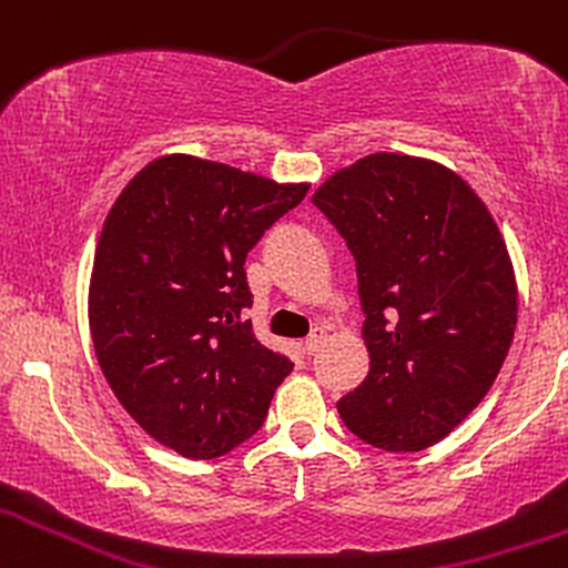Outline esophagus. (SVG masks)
Returning <instances> with one entry per match:
<instances>
[{
    "mask_svg": "<svg viewBox=\"0 0 568 568\" xmlns=\"http://www.w3.org/2000/svg\"><path fill=\"white\" fill-rule=\"evenodd\" d=\"M324 341H327V333H324V329H314V333L305 337V343H303L305 354H316L318 348H322Z\"/></svg>",
    "mask_w": 568,
    "mask_h": 568,
    "instance_id": "1",
    "label": "esophagus"
}]
</instances>
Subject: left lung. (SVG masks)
<instances>
[{
  "instance_id": "obj_1",
  "label": "left lung",
  "mask_w": 568,
  "mask_h": 568,
  "mask_svg": "<svg viewBox=\"0 0 568 568\" xmlns=\"http://www.w3.org/2000/svg\"><path fill=\"white\" fill-rule=\"evenodd\" d=\"M356 260L369 373L337 403L356 437L392 454L435 445L505 365L518 284L488 206L456 171L375 152L314 199Z\"/></svg>"
}]
</instances>
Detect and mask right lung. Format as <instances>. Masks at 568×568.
Wrapping results in <instances>:
<instances>
[{
  "instance_id": "add662e5",
  "label": "right lung",
  "mask_w": 568,
  "mask_h": 568,
  "mask_svg": "<svg viewBox=\"0 0 568 568\" xmlns=\"http://www.w3.org/2000/svg\"><path fill=\"white\" fill-rule=\"evenodd\" d=\"M308 182L163 155L125 184L95 244L88 322L101 373L152 439L216 458L260 429L292 373L252 333L246 254Z\"/></svg>"
}]
</instances>
